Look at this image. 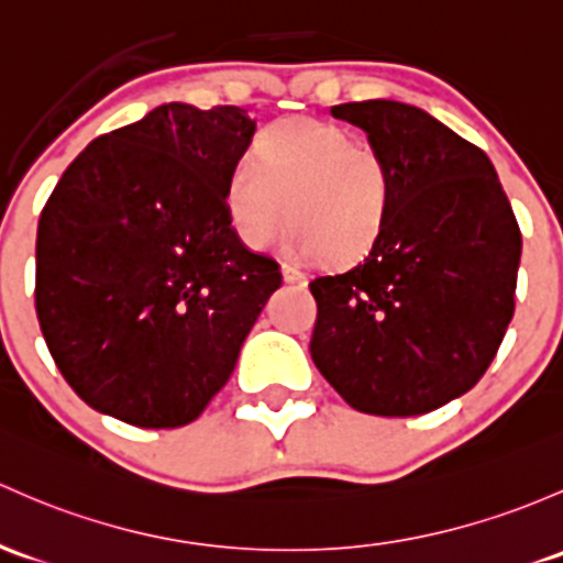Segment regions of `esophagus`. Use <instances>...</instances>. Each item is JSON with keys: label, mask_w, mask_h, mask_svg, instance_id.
Returning <instances> with one entry per match:
<instances>
[{"label": "esophagus", "mask_w": 563, "mask_h": 563, "mask_svg": "<svg viewBox=\"0 0 563 563\" xmlns=\"http://www.w3.org/2000/svg\"><path fill=\"white\" fill-rule=\"evenodd\" d=\"M283 280H286V283H297V286H305L307 277L301 275L297 266H283Z\"/></svg>", "instance_id": "1"}]
</instances>
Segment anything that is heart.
<instances>
[{
    "instance_id": "obj_1",
    "label": "heart",
    "mask_w": 563,
    "mask_h": 563,
    "mask_svg": "<svg viewBox=\"0 0 563 563\" xmlns=\"http://www.w3.org/2000/svg\"><path fill=\"white\" fill-rule=\"evenodd\" d=\"M253 162L229 169L223 202L234 234L251 251L272 245L291 216L286 245L297 256L347 262L369 251L390 210L386 162L353 142L340 123L280 118L253 137Z\"/></svg>"
}]
</instances>
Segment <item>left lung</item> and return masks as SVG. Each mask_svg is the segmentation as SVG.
Instances as JSON below:
<instances>
[{
  "label": "left lung",
  "mask_w": 563,
  "mask_h": 563,
  "mask_svg": "<svg viewBox=\"0 0 563 563\" xmlns=\"http://www.w3.org/2000/svg\"><path fill=\"white\" fill-rule=\"evenodd\" d=\"M386 162L390 210L364 262L310 283V356L358 412L423 416L485 375L516 312L520 229L494 164L421 108L347 102Z\"/></svg>",
  "instance_id": "obj_1"
}]
</instances>
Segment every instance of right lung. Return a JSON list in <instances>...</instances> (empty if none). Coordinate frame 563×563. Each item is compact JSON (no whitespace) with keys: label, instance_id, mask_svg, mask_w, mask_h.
<instances>
[{"label":"right lung","instance_id":"right-lung-1","mask_svg":"<svg viewBox=\"0 0 563 563\" xmlns=\"http://www.w3.org/2000/svg\"><path fill=\"white\" fill-rule=\"evenodd\" d=\"M253 132L232 104L169 102L93 140L53 188L34 305L58 372L93 410L177 429L232 377L283 283L223 202Z\"/></svg>","mask_w":563,"mask_h":563}]
</instances>
